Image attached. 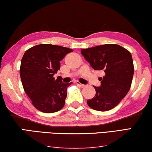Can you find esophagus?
<instances>
[{"instance_id":"1","label":"esophagus","mask_w":152,"mask_h":152,"mask_svg":"<svg viewBox=\"0 0 152 152\" xmlns=\"http://www.w3.org/2000/svg\"><path fill=\"white\" fill-rule=\"evenodd\" d=\"M76 83H77V85L78 86H79V87H81V88H84L86 86L85 85H84V84L79 83V81H76Z\"/></svg>"}]
</instances>
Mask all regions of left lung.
I'll return each mask as SVG.
<instances>
[{"label":"left lung","instance_id":"1","mask_svg":"<svg viewBox=\"0 0 152 152\" xmlns=\"http://www.w3.org/2000/svg\"><path fill=\"white\" fill-rule=\"evenodd\" d=\"M81 53L93 69L105 73L100 77V86H94L96 94L87 100L88 106L99 111L111 110L130 88L134 71L131 53L116 44L83 49Z\"/></svg>","mask_w":152,"mask_h":152}]
</instances>
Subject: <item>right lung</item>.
<instances>
[{
  "label": "right lung",
  "mask_w": 152,
  "mask_h": 152,
  "mask_svg": "<svg viewBox=\"0 0 152 152\" xmlns=\"http://www.w3.org/2000/svg\"><path fill=\"white\" fill-rule=\"evenodd\" d=\"M71 49L52 44H41L26 51L20 65V77L24 90L32 104L43 113H55L62 109L67 96V88L53 75L60 69V62Z\"/></svg>",
  "instance_id": "right-lung-1"
}]
</instances>
